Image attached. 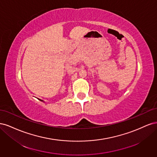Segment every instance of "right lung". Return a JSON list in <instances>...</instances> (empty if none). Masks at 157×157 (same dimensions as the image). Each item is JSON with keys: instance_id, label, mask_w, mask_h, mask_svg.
Instances as JSON below:
<instances>
[{"instance_id": "obj_1", "label": "right lung", "mask_w": 157, "mask_h": 157, "mask_svg": "<svg viewBox=\"0 0 157 157\" xmlns=\"http://www.w3.org/2000/svg\"><path fill=\"white\" fill-rule=\"evenodd\" d=\"M39 100H40L41 101H42V100H41V99H39Z\"/></svg>"}]
</instances>
